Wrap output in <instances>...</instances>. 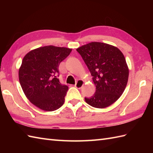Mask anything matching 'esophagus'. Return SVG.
<instances>
[{"label":"esophagus","instance_id":"obj_1","mask_svg":"<svg viewBox=\"0 0 153 153\" xmlns=\"http://www.w3.org/2000/svg\"><path fill=\"white\" fill-rule=\"evenodd\" d=\"M83 84H84L83 81L82 80V79H79V80L77 81L76 83L75 84V87H76V88H77V89H81L83 87Z\"/></svg>","mask_w":153,"mask_h":153}]
</instances>
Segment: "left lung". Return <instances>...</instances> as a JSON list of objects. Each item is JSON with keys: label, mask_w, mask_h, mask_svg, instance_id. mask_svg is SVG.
<instances>
[{"label": "left lung", "mask_w": 153, "mask_h": 153, "mask_svg": "<svg viewBox=\"0 0 153 153\" xmlns=\"http://www.w3.org/2000/svg\"><path fill=\"white\" fill-rule=\"evenodd\" d=\"M93 76L96 92L85 102L93 107L104 108L118 100L124 91L129 76L126 58L113 45L91 42L77 48Z\"/></svg>", "instance_id": "obj_1"}]
</instances>
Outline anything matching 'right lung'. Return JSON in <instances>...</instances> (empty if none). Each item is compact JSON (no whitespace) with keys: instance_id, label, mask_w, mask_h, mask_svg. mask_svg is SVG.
Here are the masks:
<instances>
[{"instance_id":"right-lung-1","label":"right lung","mask_w":153,"mask_h":153,"mask_svg":"<svg viewBox=\"0 0 153 153\" xmlns=\"http://www.w3.org/2000/svg\"><path fill=\"white\" fill-rule=\"evenodd\" d=\"M71 48L48 45L25 55L19 69V81L30 101L45 111L51 112L63 105L68 87L58 79V66Z\"/></svg>"}]
</instances>
